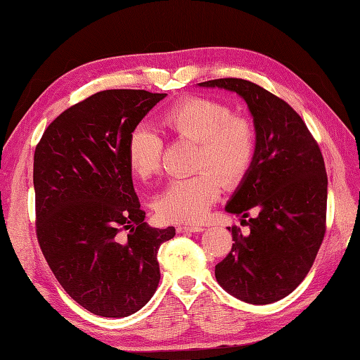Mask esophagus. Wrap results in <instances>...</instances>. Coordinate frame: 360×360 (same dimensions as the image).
<instances>
[{
	"instance_id": "34e87169",
	"label": "esophagus",
	"mask_w": 360,
	"mask_h": 360,
	"mask_svg": "<svg viewBox=\"0 0 360 360\" xmlns=\"http://www.w3.org/2000/svg\"><path fill=\"white\" fill-rule=\"evenodd\" d=\"M176 231H178L179 233L181 232H201V231H204V227L196 226V224H179V226H176Z\"/></svg>"
}]
</instances>
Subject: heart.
<instances>
[{
    "mask_svg": "<svg viewBox=\"0 0 360 360\" xmlns=\"http://www.w3.org/2000/svg\"><path fill=\"white\" fill-rule=\"evenodd\" d=\"M160 124L178 141L196 143L193 176L172 181L156 201V212L170 223H196L205 217L221 193L243 184L255 164L258 131L250 117L235 114L229 103L213 97L190 96L160 114ZM164 141L156 129L137 125L127 142L131 172L150 179L160 172Z\"/></svg>",
    "mask_w": 360,
    "mask_h": 360,
    "instance_id": "obj_1",
    "label": "heart"
}]
</instances>
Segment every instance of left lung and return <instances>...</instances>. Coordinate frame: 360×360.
Returning <instances> with one entry per match:
<instances>
[{
	"mask_svg": "<svg viewBox=\"0 0 360 360\" xmlns=\"http://www.w3.org/2000/svg\"><path fill=\"white\" fill-rule=\"evenodd\" d=\"M200 85L240 94L258 131L255 164L226 207L249 232L229 227L233 244L215 277L243 302L274 303L304 280L322 246L328 200L322 151L292 106L267 89L235 77Z\"/></svg>",
	"mask_w": 360,
	"mask_h": 360,
	"instance_id": "8db88e82",
	"label": "left lung"
}]
</instances>
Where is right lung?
<instances>
[{
	"instance_id": "right-lung-1",
	"label": "right lung",
	"mask_w": 360,
	"mask_h": 360,
	"mask_svg": "<svg viewBox=\"0 0 360 360\" xmlns=\"http://www.w3.org/2000/svg\"><path fill=\"white\" fill-rule=\"evenodd\" d=\"M167 94L106 89L65 110L34 155L35 232L72 300L102 317L134 314L156 292L158 250L174 227L143 223L127 142Z\"/></svg>"
}]
</instances>
